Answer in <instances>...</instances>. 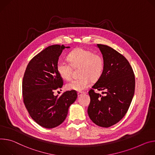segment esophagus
Instances as JSON below:
<instances>
[{"label":"esophagus","instance_id":"34e87169","mask_svg":"<svg viewBox=\"0 0 155 155\" xmlns=\"http://www.w3.org/2000/svg\"><path fill=\"white\" fill-rule=\"evenodd\" d=\"M85 94L84 92H78V97H79V96H81L82 94Z\"/></svg>","mask_w":155,"mask_h":155}]
</instances>
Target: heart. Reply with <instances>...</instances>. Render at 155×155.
<instances>
[{
	"label": "heart",
	"mask_w": 155,
	"mask_h": 155,
	"mask_svg": "<svg viewBox=\"0 0 155 155\" xmlns=\"http://www.w3.org/2000/svg\"><path fill=\"white\" fill-rule=\"evenodd\" d=\"M68 58L70 63L61 60L57 62V71L61 78L69 80L71 77L73 68H80V78L67 83L66 87L68 90L80 92L87 89L91 81H97L104 71V59L91 51L79 48L72 51Z\"/></svg>",
	"instance_id": "heart-1"
}]
</instances>
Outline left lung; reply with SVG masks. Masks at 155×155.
<instances>
[{
	"instance_id": "1",
	"label": "left lung",
	"mask_w": 155,
	"mask_h": 155,
	"mask_svg": "<svg viewBox=\"0 0 155 155\" xmlns=\"http://www.w3.org/2000/svg\"><path fill=\"white\" fill-rule=\"evenodd\" d=\"M104 61L101 77L89 92L91 102L88 115L98 126L109 127L126 114L135 91V76L127 59L113 48L97 44ZM104 90V95L93 90Z\"/></svg>"
}]
</instances>
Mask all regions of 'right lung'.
I'll return each mask as SVG.
<instances>
[{
    "instance_id": "1",
    "label": "right lung",
    "mask_w": 155,
    "mask_h": 155,
    "mask_svg": "<svg viewBox=\"0 0 155 155\" xmlns=\"http://www.w3.org/2000/svg\"><path fill=\"white\" fill-rule=\"evenodd\" d=\"M66 48L70 47L54 45L45 48L29 61L23 76L25 105L34 121L47 129L57 127L64 121L69 107L78 97L74 91H66L60 97L54 94L63 84L57 64Z\"/></svg>"
}]
</instances>
